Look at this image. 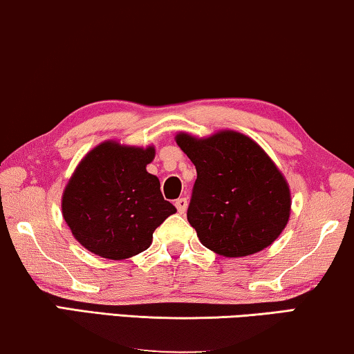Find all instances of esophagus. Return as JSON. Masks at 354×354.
I'll return each mask as SVG.
<instances>
[{
  "label": "esophagus",
  "instance_id": "esophagus-1",
  "mask_svg": "<svg viewBox=\"0 0 354 354\" xmlns=\"http://www.w3.org/2000/svg\"><path fill=\"white\" fill-rule=\"evenodd\" d=\"M187 206H188L187 198H178L177 201H176V207H177L178 214H185V211H187Z\"/></svg>",
  "mask_w": 354,
  "mask_h": 354
}]
</instances>
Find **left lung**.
<instances>
[{
  "label": "left lung",
  "mask_w": 354,
  "mask_h": 354,
  "mask_svg": "<svg viewBox=\"0 0 354 354\" xmlns=\"http://www.w3.org/2000/svg\"><path fill=\"white\" fill-rule=\"evenodd\" d=\"M176 142L196 167L187 218L201 244L230 259L273 244L292 201L288 180L263 148L230 129L203 139L178 132Z\"/></svg>",
  "instance_id": "obj_1"
}]
</instances>
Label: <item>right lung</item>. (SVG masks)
<instances>
[{
  "mask_svg": "<svg viewBox=\"0 0 354 354\" xmlns=\"http://www.w3.org/2000/svg\"><path fill=\"white\" fill-rule=\"evenodd\" d=\"M155 147L105 140L80 161L62 194L75 239L99 257L124 260L150 248L153 232L177 209L147 171Z\"/></svg>",
  "mask_w": 354,
  "mask_h": 354,
  "instance_id": "obj_1",
  "label": "right lung"
}]
</instances>
